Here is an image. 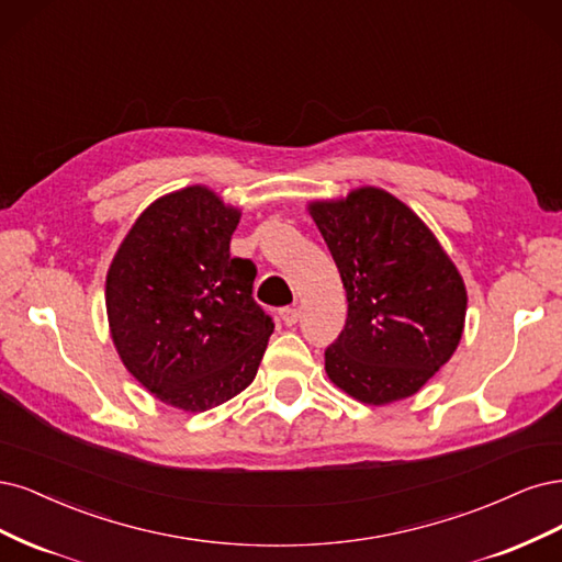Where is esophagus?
<instances>
[{
    "label": "esophagus",
    "instance_id": "obj_1",
    "mask_svg": "<svg viewBox=\"0 0 562 562\" xmlns=\"http://www.w3.org/2000/svg\"><path fill=\"white\" fill-rule=\"evenodd\" d=\"M280 317L284 322V327H294V324L301 319V307H282Z\"/></svg>",
    "mask_w": 562,
    "mask_h": 562
}]
</instances>
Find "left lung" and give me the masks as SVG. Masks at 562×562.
Listing matches in <instances>:
<instances>
[{
    "label": "left lung",
    "mask_w": 562,
    "mask_h": 562,
    "mask_svg": "<svg viewBox=\"0 0 562 562\" xmlns=\"http://www.w3.org/2000/svg\"><path fill=\"white\" fill-rule=\"evenodd\" d=\"M348 296V319L324 352L336 387L369 406L418 392L458 350L467 286L437 235L378 187L307 203Z\"/></svg>",
    "instance_id": "1"
}]
</instances>
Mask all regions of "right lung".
Returning <instances> with one entry per match:
<instances>
[{
    "instance_id": "1",
    "label": "right lung",
    "mask_w": 562,
    "mask_h": 562,
    "mask_svg": "<svg viewBox=\"0 0 562 562\" xmlns=\"http://www.w3.org/2000/svg\"><path fill=\"white\" fill-rule=\"evenodd\" d=\"M240 210L193 184L156 198L119 245L104 303L114 348L142 387L187 413L240 394L257 375L270 319L257 268L231 257Z\"/></svg>"
}]
</instances>
